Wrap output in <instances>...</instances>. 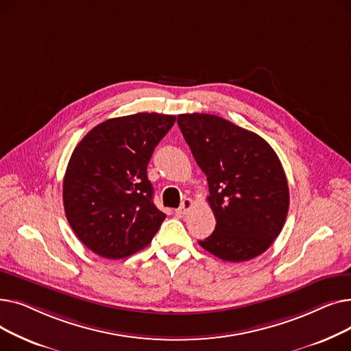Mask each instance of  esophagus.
I'll list each match as a JSON object with an SVG mask.
<instances>
[{
  "instance_id": "esophagus-1",
  "label": "esophagus",
  "mask_w": 351,
  "mask_h": 351,
  "mask_svg": "<svg viewBox=\"0 0 351 351\" xmlns=\"http://www.w3.org/2000/svg\"><path fill=\"white\" fill-rule=\"evenodd\" d=\"M192 208H193V200H192L191 197H185V199L182 200L180 206H179L175 212H176V215L183 216V215H188V212H189Z\"/></svg>"
}]
</instances>
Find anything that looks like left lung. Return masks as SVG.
<instances>
[{
  "mask_svg": "<svg viewBox=\"0 0 351 351\" xmlns=\"http://www.w3.org/2000/svg\"><path fill=\"white\" fill-rule=\"evenodd\" d=\"M178 125L208 178L213 233L199 245L225 262L266 252L282 232L289 186L273 147L259 135L216 115L182 114Z\"/></svg>",
  "mask_w": 351,
  "mask_h": 351,
  "instance_id": "1",
  "label": "left lung"
}]
</instances>
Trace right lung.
Returning a JSON list of instances; mask_svg holds the SVG:
<instances>
[{"label": "right lung", "mask_w": 351, "mask_h": 351, "mask_svg": "<svg viewBox=\"0 0 351 351\" xmlns=\"http://www.w3.org/2000/svg\"><path fill=\"white\" fill-rule=\"evenodd\" d=\"M175 119L155 112L108 119L73 149L64 176V209L89 250L122 259L152 242L166 215L154 204L146 168Z\"/></svg>", "instance_id": "add662e5"}]
</instances>
